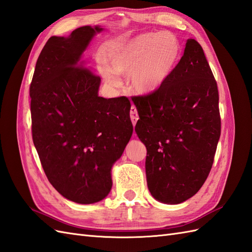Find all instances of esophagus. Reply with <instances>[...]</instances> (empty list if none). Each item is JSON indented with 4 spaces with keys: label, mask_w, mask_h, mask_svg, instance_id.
<instances>
[{
    "label": "esophagus",
    "mask_w": 252,
    "mask_h": 252,
    "mask_svg": "<svg viewBox=\"0 0 252 252\" xmlns=\"http://www.w3.org/2000/svg\"><path fill=\"white\" fill-rule=\"evenodd\" d=\"M130 119H131V122H132V125L136 126L137 121L139 120V116H138V112H137L136 107H133V106L130 108Z\"/></svg>",
    "instance_id": "esophagus-1"
}]
</instances>
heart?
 I'll use <instances>...</instances> for the list:
<instances>
[{
  "label": "heart",
  "mask_w": 252,
  "mask_h": 252,
  "mask_svg": "<svg viewBox=\"0 0 252 252\" xmlns=\"http://www.w3.org/2000/svg\"><path fill=\"white\" fill-rule=\"evenodd\" d=\"M181 58L180 41L169 32L143 33L114 45L109 65L100 67L107 84L116 87L119 75H130L129 85L137 94L155 93L168 81Z\"/></svg>",
  "instance_id": "1"
}]
</instances>
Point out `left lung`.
<instances>
[{"label": "left lung", "mask_w": 252, "mask_h": 252, "mask_svg": "<svg viewBox=\"0 0 252 252\" xmlns=\"http://www.w3.org/2000/svg\"><path fill=\"white\" fill-rule=\"evenodd\" d=\"M132 101L151 194L164 204L193 197L212 169L220 137L217 83L199 42L187 39L163 87Z\"/></svg>", "instance_id": "1"}]
</instances>
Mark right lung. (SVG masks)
<instances>
[{
	"instance_id": "1",
	"label": "right lung",
	"mask_w": 252,
	"mask_h": 252,
	"mask_svg": "<svg viewBox=\"0 0 252 252\" xmlns=\"http://www.w3.org/2000/svg\"><path fill=\"white\" fill-rule=\"evenodd\" d=\"M103 29L52 36L30 87L33 142L51 185L67 200L93 204L112 188V167L133 131L127 97L98 95L101 80L83 53Z\"/></svg>"
}]
</instances>
